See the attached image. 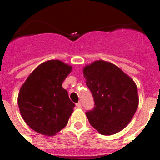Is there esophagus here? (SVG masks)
Wrapping results in <instances>:
<instances>
[{"instance_id":"1","label":"esophagus","mask_w":160,"mask_h":160,"mask_svg":"<svg viewBox=\"0 0 160 160\" xmlns=\"http://www.w3.org/2000/svg\"><path fill=\"white\" fill-rule=\"evenodd\" d=\"M76 106H77V107L78 108H82V103H80V102H79V103H78L77 104H76Z\"/></svg>"}]
</instances>
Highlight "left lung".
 Instances as JSON below:
<instances>
[{
    "label": "left lung",
    "instance_id": "1",
    "mask_svg": "<svg viewBox=\"0 0 160 160\" xmlns=\"http://www.w3.org/2000/svg\"><path fill=\"white\" fill-rule=\"evenodd\" d=\"M83 75L95 103L93 110L86 113L90 124L103 135L125 129L138 107V87L133 78L103 60L86 65Z\"/></svg>",
    "mask_w": 160,
    "mask_h": 160
}]
</instances>
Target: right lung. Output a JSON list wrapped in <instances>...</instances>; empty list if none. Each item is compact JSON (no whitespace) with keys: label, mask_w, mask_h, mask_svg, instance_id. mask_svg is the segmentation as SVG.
Instances as JSON below:
<instances>
[{"label":"right lung","mask_w":160,"mask_h":160,"mask_svg":"<svg viewBox=\"0 0 160 160\" xmlns=\"http://www.w3.org/2000/svg\"><path fill=\"white\" fill-rule=\"evenodd\" d=\"M72 71V66L60 60L41 63L27 77L18 96L22 119L35 132L54 136L66 126L73 112L62 82Z\"/></svg>","instance_id":"obj_1"}]
</instances>
